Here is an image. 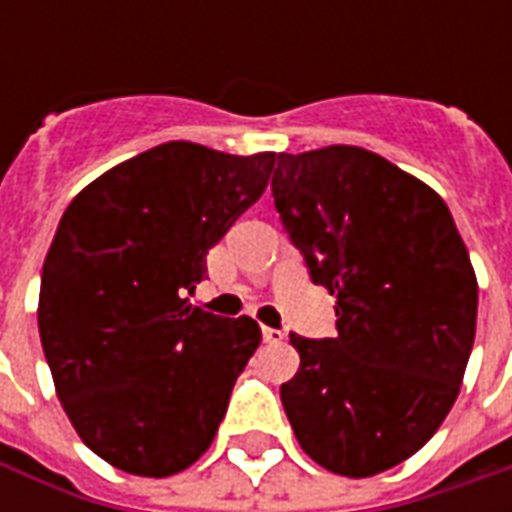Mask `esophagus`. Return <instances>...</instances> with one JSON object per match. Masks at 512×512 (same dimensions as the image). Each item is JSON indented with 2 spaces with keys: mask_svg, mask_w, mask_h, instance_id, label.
Listing matches in <instances>:
<instances>
[{
  "mask_svg": "<svg viewBox=\"0 0 512 512\" xmlns=\"http://www.w3.org/2000/svg\"><path fill=\"white\" fill-rule=\"evenodd\" d=\"M263 340L271 345H279L285 340V332L282 329H271V326H263Z\"/></svg>",
  "mask_w": 512,
  "mask_h": 512,
  "instance_id": "1",
  "label": "esophagus"
}]
</instances>
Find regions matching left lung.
Segmentation results:
<instances>
[{"label":"left lung","mask_w":512,"mask_h":512,"mask_svg":"<svg viewBox=\"0 0 512 512\" xmlns=\"http://www.w3.org/2000/svg\"><path fill=\"white\" fill-rule=\"evenodd\" d=\"M285 233L315 285L337 296V334H290L299 373L279 397L323 469L373 477L411 458L461 392L477 277L450 208L365 147L279 153Z\"/></svg>","instance_id":"8db88e82"}]
</instances>
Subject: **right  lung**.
I'll return each instance as SVG.
<instances>
[{
	"mask_svg": "<svg viewBox=\"0 0 512 512\" xmlns=\"http://www.w3.org/2000/svg\"><path fill=\"white\" fill-rule=\"evenodd\" d=\"M274 161L167 142L104 172L62 213L40 277V343L79 439L123 472L169 477L211 447L260 326L186 296Z\"/></svg>",
	"mask_w": 512,
	"mask_h": 512,
	"instance_id": "add662e5",
	"label": "right lung"
}]
</instances>
